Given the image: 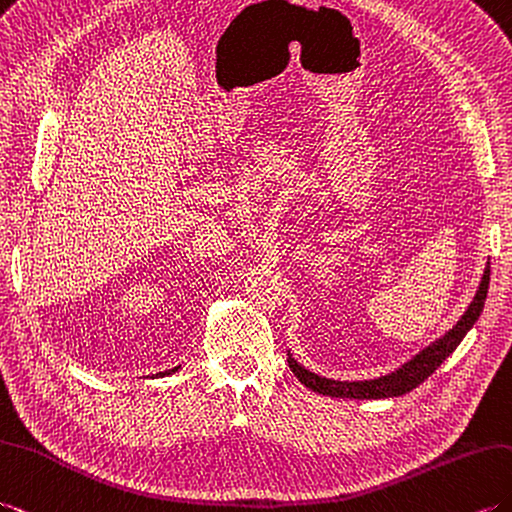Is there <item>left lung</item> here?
Instances as JSON below:
<instances>
[{"label":"left lung","mask_w":512,"mask_h":512,"mask_svg":"<svg viewBox=\"0 0 512 512\" xmlns=\"http://www.w3.org/2000/svg\"><path fill=\"white\" fill-rule=\"evenodd\" d=\"M489 281H491V261H486L480 288H478V292H475L471 305L467 307V312L462 314V318L454 325V329H449L441 340L432 342L430 347L423 349L419 355H414L410 362L397 368L395 373H388V375L377 377V379H366V382H338V379H327V377H320L316 373H310L307 368H303L299 362H296L292 355L288 358V364L301 384H305L307 388H312L314 392H320V395H327V397L386 399V397L406 395V392H410L412 388L423 384L425 379L430 377L436 368L449 358L451 353H454L460 340L467 336V331L475 325V320L480 318V314L484 310L486 292H489Z\"/></svg>","instance_id":"left-lung-1"}]
</instances>
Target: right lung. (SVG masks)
Masks as SVG:
<instances>
[{
  "mask_svg": "<svg viewBox=\"0 0 512 512\" xmlns=\"http://www.w3.org/2000/svg\"><path fill=\"white\" fill-rule=\"evenodd\" d=\"M174 371H178V366H176V368H172V371H168V373H159V375H170V373H174Z\"/></svg>",
  "mask_w": 512,
  "mask_h": 512,
  "instance_id": "1",
  "label": "right lung"
}]
</instances>
